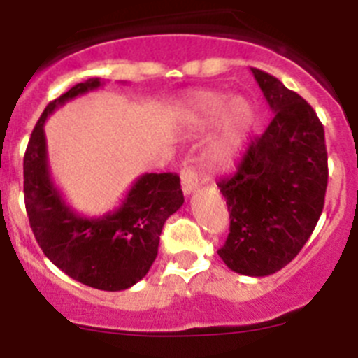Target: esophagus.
<instances>
[{
	"instance_id": "1",
	"label": "esophagus",
	"mask_w": 358,
	"mask_h": 358,
	"mask_svg": "<svg viewBox=\"0 0 358 358\" xmlns=\"http://www.w3.org/2000/svg\"><path fill=\"white\" fill-rule=\"evenodd\" d=\"M181 186L186 197H188L189 194H194L195 189L199 188V176L197 172H195L194 166H185V169H182Z\"/></svg>"
}]
</instances>
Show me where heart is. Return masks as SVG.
<instances>
[{
  "instance_id": "heart-1",
  "label": "heart",
  "mask_w": 358,
  "mask_h": 358,
  "mask_svg": "<svg viewBox=\"0 0 358 358\" xmlns=\"http://www.w3.org/2000/svg\"><path fill=\"white\" fill-rule=\"evenodd\" d=\"M220 116V127L211 143L208 159L215 169H226L233 163L240 145L255 122V109L242 94L227 100L220 93H199L192 96L185 110V120L192 131H204Z\"/></svg>"
}]
</instances>
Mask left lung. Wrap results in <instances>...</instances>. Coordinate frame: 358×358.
<instances>
[{
    "label": "left lung",
    "mask_w": 358,
    "mask_h": 358,
    "mask_svg": "<svg viewBox=\"0 0 358 358\" xmlns=\"http://www.w3.org/2000/svg\"><path fill=\"white\" fill-rule=\"evenodd\" d=\"M273 113L236 172L218 182L229 210V235L218 249L243 276H268L294 260L324 206L328 156L324 129L306 100L276 77L251 68Z\"/></svg>",
    "instance_id": "1"
}]
</instances>
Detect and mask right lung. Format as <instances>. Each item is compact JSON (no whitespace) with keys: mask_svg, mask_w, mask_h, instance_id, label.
Wrapping results in <instances>:
<instances>
[{"mask_svg":"<svg viewBox=\"0 0 358 358\" xmlns=\"http://www.w3.org/2000/svg\"><path fill=\"white\" fill-rule=\"evenodd\" d=\"M100 85V78H90L46 106L24 152V206L34 236L53 265L84 285L116 292L145 278L164 222L185 197L179 176L166 172L138 177L122 206L103 217H84L66 204L50 176L44 122L68 100Z\"/></svg>","mask_w":358,"mask_h":358,"instance_id":"right-lung-1","label":"right lung"}]
</instances>
